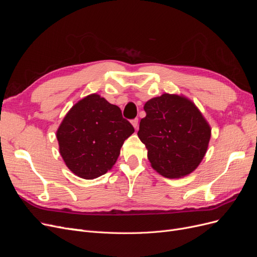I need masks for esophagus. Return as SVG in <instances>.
<instances>
[{
    "label": "esophagus",
    "instance_id": "1",
    "mask_svg": "<svg viewBox=\"0 0 257 257\" xmlns=\"http://www.w3.org/2000/svg\"><path fill=\"white\" fill-rule=\"evenodd\" d=\"M138 124H139V123H138V119H137V118L134 119V120H132V125H133L136 130L138 128Z\"/></svg>",
    "mask_w": 257,
    "mask_h": 257
}]
</instances>
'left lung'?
<instances>
[{
	"label": "left lung",
	"instance_id": "obj_1",
	"mask_svg": "<svg viewBox=\"0 0 257 257\" xmlns=\"http://www.w3.org/2000/svg\"><path fill=\"white\" fill-rule=\"evenodd\" d=\"M138 137L151 166L169 179L194 172L208 149L211 128L192 100L165 93L145 104Z\"/></svg>",
	"mask_w": 257,
	"mask_h": 257
}]
</instances>
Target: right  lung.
<instances>
[{
  "mask_svg": "<svg viewBox=\"0 0 257 257\" xmlns=\"http://www.w3.org/2000/svg\"><path fill=\"white\" fill-rule=\"evenodd\" d=\"M133 133V125L123 118L118 106L90 94L66 113L57 139L68 169L90 180L112 168L124 141Z\"/></svg>",
  "mask_w": 257,
  "mask_h": 257,
  "instance_id": "right-lung-1",
  "label": "right lung"
}]
</instances>
